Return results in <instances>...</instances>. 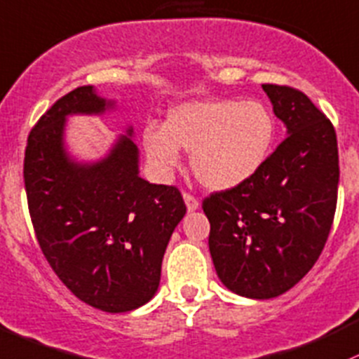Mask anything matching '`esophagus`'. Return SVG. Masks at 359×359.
I'll return each instance as SVG.
<instances>
[{
    "label": "esophagus",
    "instance_id": "34e87169",
    "mask_svg": "<svg viewBox=\"0 0 359 359\" xmlns=\"http://www.w3.org/2000/svg\"><path fill=\"white\" fill-rule=\"evenodd\" d=\"M183 200H184V203H187L188 212H194V210L198 209L200 203H198V200H196L194 195H190V194H187V191H184V194H183Z\"/></svg>",
    "mask_w": 359,
    "mask_h": 359
}]
</instances>
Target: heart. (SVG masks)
<instances>
[{
  "label": "heart",
  "mask_w": 359,
  "mask_h": 359,
  "mask_svg": "<svg viewBox=\"0 0 359 359\" xmlns=\"http://www.w3.org/2000/svg\"><path fill=\"white\" fill-rule=\"evenodd\" d=\"M277 123L262 101L205 99L171 107L164 126L147 125L142 144L159 171L190 152L196 180L214 191L233 190L252 180L271 157Z\"/></svg>",
  "instance_id": "heart-1"
}]
</instances>
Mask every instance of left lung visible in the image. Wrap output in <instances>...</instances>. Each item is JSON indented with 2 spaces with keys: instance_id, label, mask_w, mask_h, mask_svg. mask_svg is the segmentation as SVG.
Returning a JSON list of instances; mask_svg holds the SVG:
<instances>
[{
  "instance_id": "1",
  "label": "left lung",
  "mask_w": 359,
  "mask_h": 359,
  "mask_svg": "<svg viewBox=\"0 0 359 359\" xmlns=\"http://www.w3.org/2000/svg\"><path fill=\"white\" fill-rule=\"evenodd\" d=\"M262 88L287 137L252 180L202 203L219 279L253 299L276 298L310 272L332 227L339 184L332 123L296 88Z\"/></svg>"
}]
</instances>
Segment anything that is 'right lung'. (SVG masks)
Returning a JSON list of instances; mask_svg holds the SVG:
<instances>
[{
    "instance_id": "obj_1",
    "label": "right lung",
    "mask_w": 359,
    "mask_h": 359,
    "mask_svg": "<svg viewBox=\"0 0 359 359\" xmlns=\"http://www.w3.org/2000/svg\"><path fill=\"white\" fill-rule=\"evenodd\" d=\"M113 106L92 86L57 99L29 135L24 181L37 241L61 283L83 303L123 313L156 294L165 246L187 205L176 187L138 176L132 128L97 163L72 159L67 116Z\"/></svg>"
}]
</instances>
